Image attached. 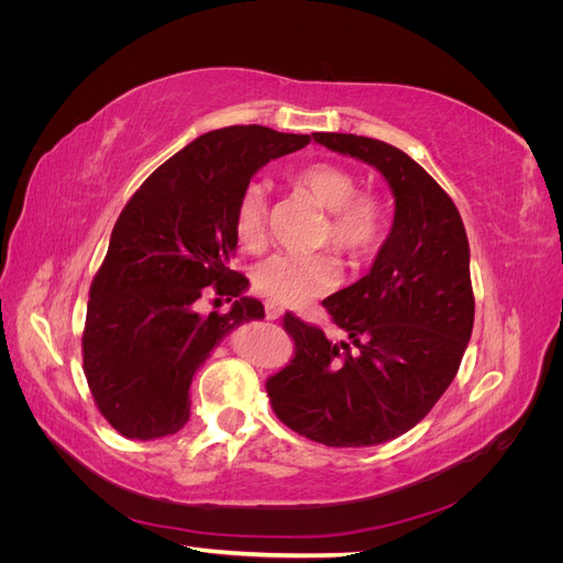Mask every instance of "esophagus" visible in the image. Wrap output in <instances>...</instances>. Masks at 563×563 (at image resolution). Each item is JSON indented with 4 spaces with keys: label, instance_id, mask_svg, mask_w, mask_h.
Masks as SVG:
<instances>
[{
    "label": "esophagus",
    "instance_id": "obj_1",
    "mask_svg": "<svg viewBox=\"0 0 563 563\" xmlns=\"http://www.w3.org/2000/svg\"><path fill=\"white\" fill-rule=\"evenodd\" d=\"M265 317H267V319H272V321H275V319H282V308H277L275 302H265Z\"/></svg>",
    "mask_w": 563,
    "mask_h": 563
}]
</instances>
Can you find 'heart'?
Returning <instances> with one entry per match:
<instances>
[{
    "label": "heart",
    "instance_id": "heart-1",
    "mask_svg": "<svg viewBox=\"0 0 563 563\" xmlns=\"http://www.w3.org/2000/svg\"><path fill=\"white\" fill-rule=\"evenodd\" d=\"M288 183L308 195L327 218L319 225L317 246H331L350 261L373 253L387 232V209L378 195L356 192V176L335 162L305 164L288 176ZM232 225L236 242L255 251L265 242L267 197L263 185L249 183L234 203ZM340 282V265L327 253L291 255L275 253L255 265V294L288 308H302Z\"/></svg>",
    "mask_w": 563,
    "mask_h": 563
}]
</instances>
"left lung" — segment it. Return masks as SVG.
<instances>
[{
  "instance_id": "obj_1",
  "label": "left lung",
  "mask_w": 563,
  "mask_h": 563,
  "mask_svg": "<svg viewBox=\"0 0 563 563\" xmlns=\"http://www.w3.org/2000/svg\"><path fill=\"white\" fill-rule=\"evenodd\" d=\"M314 141L378 168L395 223L368 275L321 302L355 347L288 312L296 354L265 387L294 432L335 449L376 446L416 428L463 362L474 327L470 244L453 199L406 152L352 133Z\"/></svg>"
}]
</instances>
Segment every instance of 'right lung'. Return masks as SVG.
Here are the masks:
<instances>
[{"instance_id": "add662e5", "label": "right lung", "mask_w": 563, "mask_h": 563, "mask_svg": "<svg viewBox=\"0 0 563 563\" xmlns=\"http://www.w3.org/2000/svg\"><path fill=\"white\" fill-rule=\"evenodd\" d=\"M310 135L249 124L199 135L166 159L119 213L96 272L81 352L98 411L126 439L176 434L190 418V385L232 329L263 319L232 269L234 203L253 174ZM235 298L228 316H201L210 292Z\"/></svg>"}]
</instances>
